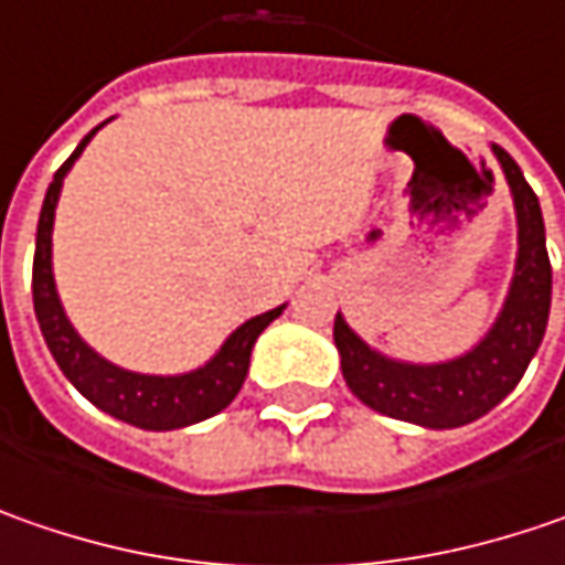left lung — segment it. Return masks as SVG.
Listing matches in <instances>:
<instances>
[{"label":"left lung","mask_w":565,"mask_h":565,"mask_svg":"<svg viewBox=\"0 0 565 565\" xmlns=\"http://www.w3.org/2000/svg\"><path fill=\"white\" fill-rule=\"evenodd\" d=\"M493 154L503 163L515 199L519 265L503 312L478 348L452 363L407 366L370 351L344 326V319L334 316V344L341 354L344 382L363 405L395 420L433 429L471 424L519 385L531 356L541 348L551 316V256L544 239V217L519 163L500 145H493Z\"/></svg>","instance_id":"8db88e82"}]
</instances>
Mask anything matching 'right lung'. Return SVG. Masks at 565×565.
<instances>
[{"mask_svg":"<svg viewBox=\"0 0 565 565\" xmlns=\"http://www.w3.org/2000/svg\"><path fill=\"white\" fill-rule=\"evenodd\" d=\"M94 132H87L85 141L72 151V158L56 170L53 183L46 189V199H43V211H40L34 278H31L40 331H43L46 348L56 356V363L68 376V382L85 395L90 405L107 411L116 420H126V424L141 429H177L199 424V420L214 417L217 411H224L234 402L236 392L243 388V380H246L256 338L268 329L271 319L281 316L284 307L243 322L209 366L185 373V376H167V380L163 376H138V373L119 370V366L107 363L104 356L94 354L75 334V329L68 326L60 297H56L53 268H50V243H53L50 234H53V211H56V199H60L62 177L68 173L75 158L85 151V145L94 138Z\"/></svg>","mask_w":565,"mask_h":565,"instance_id":"add662e5","label":"right lung"}]
</instances>
